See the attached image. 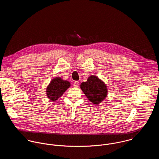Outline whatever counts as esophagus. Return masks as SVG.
Instances as JSON below:
<instances>
[{
	"label": "esophagus",
	"instance_id": "34e87169",
	"mask_svg": "<svg viewBox=\"0 0 159 159\" xmlns=\"http://www.w3.org/2000/svg\"><path fill=\"white\" fill-rule=\"evenodd\" d=\"M78 85H79V81H75V82H74L73 86H74L75 88L78 87Z\"/></svg>",
	"mask_w": 159,
	"mask_h": 159
}]
</instances>
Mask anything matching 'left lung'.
<instances>
[{"mask_svg":"<svg viewBox=\"0 0 159 159\" xmlns=\"http://www.w3.org/2000/svg\"><path fill=\"white\" fill-rule=\"evenodd\" d=\"M80 88L88 100L95 105L100 103L107 96L106 84L96 76H90L86 82L81 84Z\"/></svg>","mask_w":159,"mask_h":159,"instance_id":"1","label":"left lung"}]
</instances>
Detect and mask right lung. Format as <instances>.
Masks as SVG:
<instances>
[{
  "label": "right lung",
  "mask_w": 159,
  "mask_h": 159,
  "mask_svg": "<svg viewBox=\"0 0 159 159\" xmlns=\"http://www.w3.org/2000/svg\"><path fill=\"white\" fill-rule=\"evenodd\" d=\"M70 86V83L68 81L63 80L59 77L54 78L46 88V95L51 100L56 101L62 96Z\"/></svg>",
  "instance_id": "add662e5"
}]
</instances>
